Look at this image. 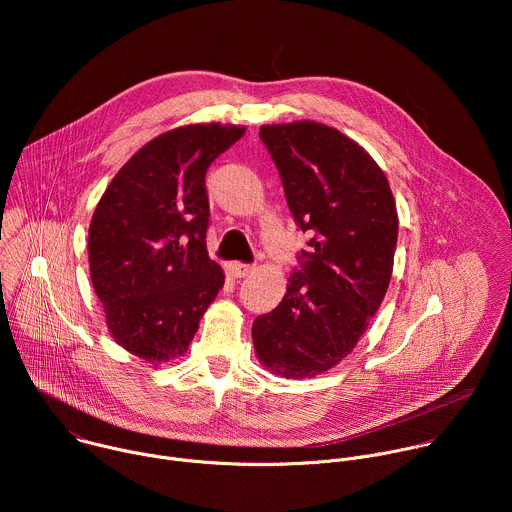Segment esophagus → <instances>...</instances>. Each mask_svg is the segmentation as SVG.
I'll list each match as a JSON object with an SVG mask.
<instances>
[{"mask_svg":"<svg viewBox=\"0 0 512 512\" xmlns=\"http://www.w3.org/2000/svg\"><path fill=\"white\" fill-rule=\"evenodd\" d=\"M253 271V265H245V263H239V261H233V263H229V273L233 275V277H245V275H249Z\"/></svg>","mask_w":512,"mask_h":512,"instance_id":"34e87169","label":"esophagus"}]
</instances>
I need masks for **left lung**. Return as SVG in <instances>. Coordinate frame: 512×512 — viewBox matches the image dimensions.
Returning a JSON list of instances; mask_svg holds the SVG:
<instances>
[{
    "label": "left lung",
    "mask_w": 512,
    "mask_h": 512,
    "mask_svg": "<svg viewBox=\"0 0 512 512\" xmlns=\"http://www.w3.org/2000/svg\"><path fill=\"white\" fill-rule=\"evenodd\" d=\"M291 214L316 231L275 310L253 322L263 367L312 379L346 358L381 308L399 216L385 172L348 135L316 121L261 125Z\"/></svg>",
    "instance_id": "8db88e82"
}]
</instances>
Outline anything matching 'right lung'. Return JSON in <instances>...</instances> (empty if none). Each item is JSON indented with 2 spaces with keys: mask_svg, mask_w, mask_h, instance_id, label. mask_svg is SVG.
I'll list each match as a JSON object with an SVG mask.
<instances>
[{
  "mask_svg": "<svg viewBox=\"0 0 512 512\" xmlns=\"http://www.w3.org/2000/svg\"><path fill=\"white\" fill-rule=\"evenodd\" d=\"M243 125L192 123L137 150L101 196L89 227V267L113 340L148 362L192 342L225 285L206 251L208 166Z\"/></svg>",
  "mask_w": 512,
  "mask_h": 512,
  "instance_id": "right-lung-1",
  "label": "right lung"
}]
</instances>
